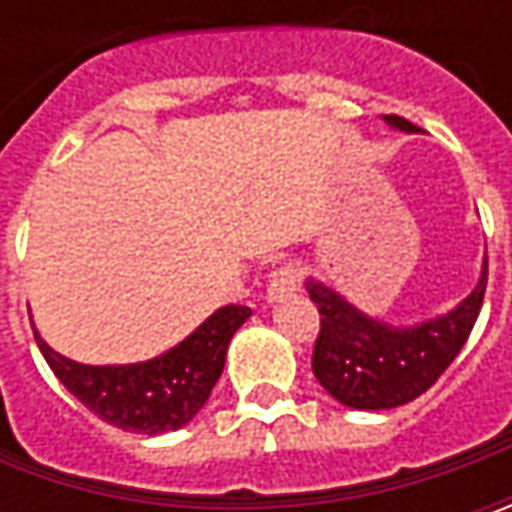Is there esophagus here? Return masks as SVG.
<instances>
[{
  "label": "esophagus",
  "instance_id": "esophagus-1",
  "mask_svg": "<svg viewBox=\"0 0 512 512\" xmlns=\"http://www.w3.org/2000/svg\"><path fill=\"white\" fill-rule=\"evenodd\" d=\"M299 285H302V267L296 265V262H287L279 270H273L267 296H270V302H279V299L290 296L293 290H299Z\"/></svg>",
  "mask_w": 512,
  "mask_h": 512
}]
</instances>
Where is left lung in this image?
I'll use <instances>...</instances> for the list:
<instances>
[{"label":"left lung","instance_id":"8db88e82","mask_svg":"<svg viewBox=\"0 0 512 512\" xmlns=\"http://www.w3.org/2000/svg\"><path fill=\"white\" fill-rule=\"evenodd\" d=\"M390 128L419 133L402 116H384ZM487 290V259L479 285L462 305L419 325L393 327L350 305L336 290L307 279L310 302L319 307V339L313 373L336 402L356 410H390L419 399L459 356L479 319Z\"/></svg>","mask_w":512,"mask_h":512}]
</instances>
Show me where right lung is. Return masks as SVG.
Returning <instances> with one entry per match:
<instances>
[{"mask_svg":"<svg viewBox=\"0 0 512 512\" xmlns=\"http://www.w3.org/2000/svg\"><path fill=\"white\" fill-rule=\"evenodd\" d=\"M250 307H219L185 342L139 364H79L56 353L33 330L36 344L56 373L93 416L133 433H170L187 424L202 407L225 370L227 344L250 319Z\"/></svg>","mask_w":512,"mask_h":512,"instance_id":"add662e5","label":"right lung"}]
</instances>
